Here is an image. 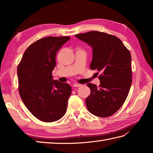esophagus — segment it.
<instances>
[{
  "label": "esophagus",
  "instance_id": "esophagus-1",
  "mask_svg": "<svg viewBox=\"0 0 153 153\" xmlns=\"http://www.w3.org/2000/svg\"><path fill=\"white\" fill-rule=\"evenodd\" d=\"M81 85V84H79V83H74V85H73V87H80Z\"/></svg>",
  "mask_w": 153,
  "mask_h": 153
}]
</instances>
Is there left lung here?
<instances>
[{"instance_id": "1", "label": "left lung", "mask_w": 153, "mask_h": 153, "mask_svg": "<svg viewBox=\"0 0 153 153\" xmlns=\"http://www.w3.org/2000/svg\"><path fill=\"white\" fill-rule=\"evenodd\" d=\"M75 36L93 48L90 69L101 73L99 87L87 85L91 89L85 100L87 108L96 116H112L124 103L130 89L131 54L119 38L105 32L92 31Z\"/></svg>"}]
</instances>
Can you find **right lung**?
<instances>
[{
    "label": "right lung",
    "mask_w": 153,
    "mask_h": 153,
    "mask_svg": "<svg viewBox=\"0 0 153 153\" xmlns=\"http://www.w3.org/2000/svg\"><path fill=\"white\" fill-rule=\"evenodd\" d=\"M70 37H46L30 45L18 66V91L23 102L35 118L53 122L66 112L71 86L53 80L56 55Z\"/></svg>",
    "instance_id": "right-lung-1"
}]
</instances>
